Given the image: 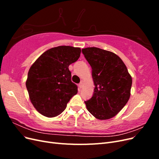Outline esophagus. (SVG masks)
<instances>
[{"label":"esophagus","mask_w":159,"mask_h":159,"mask_svg":"<svg viewBox=\"0 0 159 159\" xmlns=\"http://www.w3.org/2000/svg\"><path fill=\"white\" fill-rule=\"evenodd\" d=\"M84 81H81V82L79 84V87H80V88H82L83 85H84Z\"/></svg>","instance_id":"esophagus-1"}]
</instances>
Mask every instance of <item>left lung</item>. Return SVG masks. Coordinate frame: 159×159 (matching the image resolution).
<instances>
[{
    "instance_id": "left-lung-1",
    "label": "left lung",
    "mask_w": 159,
    "mask_h": 159,
    "mask_svg": "<svg viewBox=\"0 0 159 159\" xmlns=\"http://www.w3.org/2000/svg\"><path fill=\"white\" fill-rule=\"evenodd\" d=\"M82 53L92 69L95 85L93 96L85 102L86 107L99 120L112 118L129 99L131 76L122 60L111 52L91 47Z\"/></svg>"
}]
</instances>
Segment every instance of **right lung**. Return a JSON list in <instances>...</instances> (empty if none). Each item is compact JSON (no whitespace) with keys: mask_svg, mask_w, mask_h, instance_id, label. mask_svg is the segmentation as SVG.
<instances>
[{"mask_svg":"<svg viewBox=\"0 0 159 159\" xmlns=\"http://www.w3.org/2000/svg\"><path fill=\"white\" fill-rule=\"evenodd\" d=\"M80 48L60 46L48 50L28 71L26 86L34 107L44 116L54 117L65 110L78 93L69 66L78 60Z\"/></svg>","mask_w":159,"mask_h":159,"instance_id":"add662e5","label":"right lung"}]
</instances>
